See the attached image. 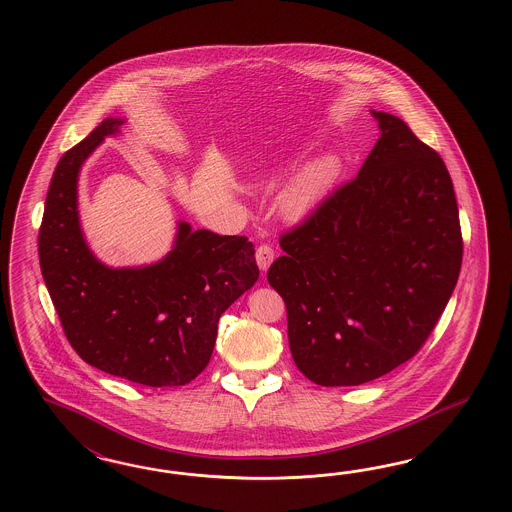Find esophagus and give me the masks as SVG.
I'll return each instance as SVG.
<instances>
[{
  "label": "esophagus",
  "mask_w": 512,
  "mask_h": 512,
  "mask_svg": "<svg viewBox=\"0 0 512 512\" xmlns=\"http://www.w3.org/2000/svg\"><path fill=\"white\" fill-rule=\"evenodd\" d=\"M274 257H276V251L274 248L270 246V244H261L257 251H255V259H257V264H259V268L266 272L268 270V266L272 264L274 261Z\"/></svg>",
  "instance_id": "34e87169"
}]
</instances>
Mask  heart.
Returning <instances> with one entry per match:
<instances>
[{"instance_id":"obj_1","label":"heart","mask_w":512,"mask_h":512,"mask_svg":"<svg viewBox=\"0 0 512 512\" xmlns=\"http://www.w3.org/2000/svg\"><path fill=\"white\" fill-rule=\"evenodd\" d=\"M340 172V161L334 155H325L310 163L295 178V182L287 187L283 195V210L287 216L302 217L315 208L326 191L336 182Z\"/></svg>"}]
</instances>
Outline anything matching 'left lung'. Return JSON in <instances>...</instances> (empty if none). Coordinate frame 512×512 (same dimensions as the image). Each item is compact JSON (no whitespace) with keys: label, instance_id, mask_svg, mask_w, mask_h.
I'll return each mask as SVG.
<instances>
[{"label":"left lung","instance_id":"left-lung-1","mask_svg":"<svg viewBox=\"0 0 512 512\" xmlns=\"http://www.w3.org/2000/svg\"><path fill=\"white\" fill-rule=\"evenodd\" d=\"M381 137L357 176L279 236L268 283L287 308L296 368L321 387L392 372L432 334L462 266V229L441 155L372 112Z\"/></svg>","mask_w":512,"mask_h":512}]
</instances>
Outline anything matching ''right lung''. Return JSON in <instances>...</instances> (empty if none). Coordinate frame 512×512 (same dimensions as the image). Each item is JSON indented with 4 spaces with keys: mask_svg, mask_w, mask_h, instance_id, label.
I'll use <instances>...</instances> for the list:
<instances>
[{
    "mask_svg": "<svg viewBox=\"0 0 512 512\" xmlns=\"http://www.w3.org/2000/svg\"><path fill=\"white\" fill-rule=\"evenodd\" d=\"M122 120L107 118L67 150L48 187L39 263L63 332L78 357L146 387H182L208 366L221 313L259 279L246 236L178 225L171 253L144 268H109L80 231L84 159Z\"/></svg>",
    "mask_w": 512,
    "mask_h": 512,
    "instance_id": "1",
    "label": "right lung"
}]
</instances>
